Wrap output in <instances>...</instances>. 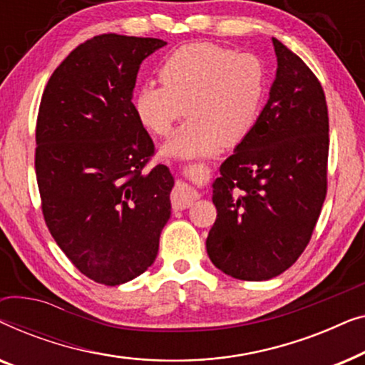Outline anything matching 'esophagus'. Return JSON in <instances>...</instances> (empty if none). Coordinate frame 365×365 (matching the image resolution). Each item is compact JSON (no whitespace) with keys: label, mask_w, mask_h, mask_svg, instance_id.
Here are the masks:
<instances>
[{"label":"esophagus","mask_w":365,"mask_h":365,"mask_svg":"<svg viewBox=\"0 0 365 365\" xmlns=\"http://www.w3.org/2000/svg\"><path fill=\"white\" fill-rule=\"evenodd\" d=\"M173 206L174 209H186L192 206L194 201L199 197L197 191H194L191 186H187L186 182L178 181L173 191Z\"/></svg>","instance_id":"esophagus-1"}]
</instances>
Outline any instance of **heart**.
I'll return each mask as SVG.
<instances>
[{
  "mask_svg": "<svg viewBox=\"0 0 365 365\" xmlns=\"http://www.w3.org/2000/svg\"><path fill=\"white\" fill-rule=\"evenodd\" d=\"M161 84L146 83L134 94L138 121L166 138L184 116L187 123L163 146L164 156H211L251 136L267 98L269 74L256 54L212 43L176 49L159 69Z\"/></svg>",
  "mask_w": 365,
  "mask_h": 365,
  "instance_id": "heart-1",
  "label": "heart"
}]
</instances>
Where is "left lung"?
Listing matches in <instances>:
<instances>
[{
	"mask_svg": "<svg viewBox=\"0 0 365 365\" xmlns=\"http://www.w3.org/2000/svg\"><path fill=\"white\" fill-rule=\"evenodd\" d=\"M276 78L256 129L219 168L217 217L206 239L214 266L241 281H267L309 244L327 192L329 116L321 83L272 38Z\"/></svg>",
	"mask_w": 365,
	"mask_h": 365,
	"instance_id": "left-lung-1",
	"label": "left lung"
}]
</instances>
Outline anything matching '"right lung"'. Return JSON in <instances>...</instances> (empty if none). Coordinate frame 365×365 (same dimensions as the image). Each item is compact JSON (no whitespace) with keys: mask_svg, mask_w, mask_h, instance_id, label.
I'll list each match as a JSON object with an SVG mask.
<instances>
[{"mask_svg":"<svg viewBox=\"0 0 365 365\" xmlns=\"http://www.w3.org/2000/svg\"><path fill=\"white\" fill-rule=\"evenodd\" d=\"M166 41L101 34L54 69L39 104L36 179L46 226L94 282L119 286L154 262L174 178L133 106L141 63Z\"/></svg>","mask_w":365,"mask_h":365,"instance_id":"add662e5","label":"right lung"}]
</instances>
